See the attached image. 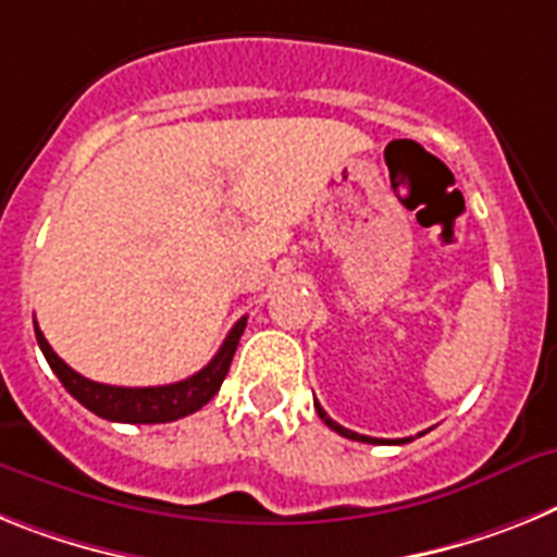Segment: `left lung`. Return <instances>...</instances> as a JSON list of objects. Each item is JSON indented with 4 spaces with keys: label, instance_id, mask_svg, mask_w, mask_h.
Here are the masks:
<instances>
[{
    "label": "left lung",
    "instance_id": "1",
    "mask_svg": "<svg viewBox=\"0 0 557 557\" xmlns=\"http://www.w3.org/2000/svg\"><path fill=\"white\" fill-rule=\"evenodd\" d=\"M313 406H317L319 418L325 420V425H327V429H333V432H336V434H342V437H347V440H359V443H384V440H379V437H367V434L350 432V429H345V425H338L336 420H331V418H327V412H325V409H322V406H319V404H313ZM386 443H398V446H400V443H409V437H404V440H386Z\"/></svg>",
    "mask_w": 557,
    "mask_h": 557
}]
</instances>
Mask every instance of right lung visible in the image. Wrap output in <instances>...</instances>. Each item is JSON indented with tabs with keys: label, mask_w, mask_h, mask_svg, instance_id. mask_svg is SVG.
Masks as SVG:
<instances>
[{
	"label": "right lung",
	"mask_w": 557,
	"mask_h": 557,
	"mask_svg": "<svg viewBox=\"0 0 557 557\" xmlns=\"http://www.w3.org/2000/svg\"><path fill=\"white\" fill-rule=\"evenodd\" d=\"M33 325H36V322H33ZM244 327L246 317H240L238 322H235V327L230 331V336L224 338V345L219 347V352L212 356V361L205 370H198L190 379L164 386L98 384V381L84 379L81 372L72 370L64 359H58V352L52 350L50 342L45 338V333L38 331V325L36 338L41 352H45L47 364H50L52 372L58 375V381H61L66 393H70L77 404H84L89 412H95L98 418L114 420V423H171V420L187 418V414L198 412L212 395L219 393L221 384H224L226 379V372H230L232 356L238 350Z\"/></svg>",
	"instance_id": "obj_1"
}]
</instances>
